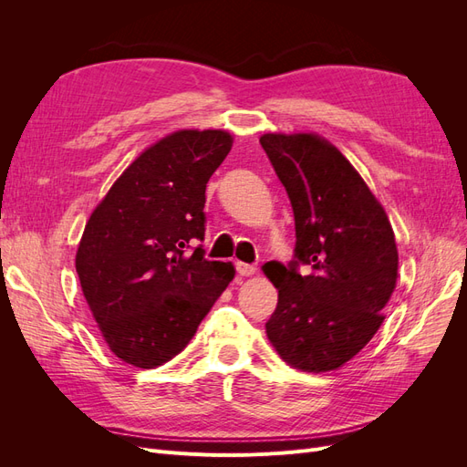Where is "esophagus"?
<instances>
[{"instance_id": "esophagus-1", "label": "esophagus", "mask_w": 467, "mask_h": 467, "mask_svg": "<svg viewBox=\"0 0 467 467\" xmlns=\"http://www.w3.org/2000/svg\"><path fill=\"white\" fill-rule=\"evenodd\" d=\"M235 271L242 275V276H253L257 273V266H253V265H247V263H242V261H237L235 263Z\"/></svg>"}]
</instances>
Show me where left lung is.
I'll return each instance as SVG.
<instances>
[{"label":"left lung","instance_id":"obj_1","mask_svg":"<svg viewBox=\"0 0 467 467\" xmlns=\"http://www.w3.org/2000/svg\"><path fill=\"white\" fill-rule=\"evenodd\" d=\"M261 146L294 210L288 265L268 263L278 288L266 337L304 372H329L368 345L384 321L398 247L384 208L345 155L317 134H263ZM310 273L299 275V266Z\"/></svg>","mask_w":467,"mask_h":467}]
</instances>
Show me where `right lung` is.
Wrapping results in <instances>:
<instances>
[{
    "instance_id": "obj_1",
    "label": "right lung",
    "mask_w": 467,
    "mask_h": 467,
    "mask_svg": "<svg viewBox=\"0 0 467 467\" xmlns=\"http://www.w3.org/2000/svg\"><path fill=\"white\" fill-rule=\"evenodd\" d=\"M232 144L223 130L169 134L93 210L76 271L105 343L126 364L155 368L179 355L234 280L232 263L192 247L204 239L206 182Z\"/></svg>"
}]
</instances>
